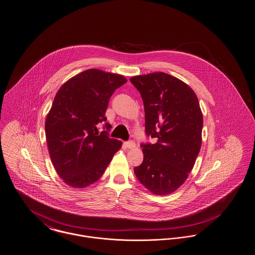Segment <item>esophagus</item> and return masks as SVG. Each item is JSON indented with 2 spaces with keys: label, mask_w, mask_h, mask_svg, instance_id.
Returning <instances> with one entry per match:
<instances>
[{
  "label": "esophagus",
  "mask_w": 255,
  "mask_h": 255,
  "mask_svg": "<svg viewBox=\"0 0 255 255\" xmlns=\"http://www.w3.org/2000/svg\"><path fill=\"white\" fill-rule=\"evenodd\" d=\"M125 146H126V148H128V149H133V148L135 147V143L133 142V140H130V141L125 142Z\"/></svg>",
  "instance_id": "obj_1"
}]
</instances>
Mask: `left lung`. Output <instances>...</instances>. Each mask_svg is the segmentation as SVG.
<instances>
[{
	"instance_id": "8db88e82",
	"label": "left lung",
	"mask_w": 255,
	"mask_h": 255,
	"mask_svg": "<svg viewBox=\"0 0 255 255\" xmlns=\"http://www.w3.org/2000/svg\"><path fill=\"white\" fill-rule=\"evenodd\" d=\"M143 100L146 134L155 144H141L142 163L133 172L153 194L168 195L188 178L202 145L203 114L194 91L167 73L130 78Z\"/></svg>"
}]
</instances>
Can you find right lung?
<instances>
[{"mask_svg":"<svg viewBox=\"0 0 255 255\" xmlns=\"http://www.w3.org/2000/svg\"><path fill=\"white\" fill-rule=\"evenodd\" d=\"M127 79L118 73L90 69L61 86L47 115L45 131L49 157L58 176L73 188H85L98 181L121 140L110 138L97 127L107 121L110 97Z\"/></svg>","mask_w":255,"mask_h":255,"instance_id":"right-lung-1","label":"right lung"}]
</instances>
